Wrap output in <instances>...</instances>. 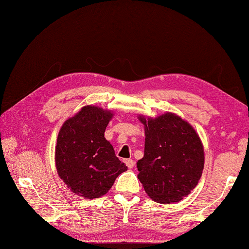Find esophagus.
<instances>
[{
	"instance_id": "34e87169",
	"label": "esophagus",
	"mask_w": 249,
	"mask_h": 249,
	"mask_svg": "<svg viewBox=\"0 0 249 249\" xmlns=\"http://www.w3.org/2000/svg\"><path fill=\"white\" fill-rule=\"evenodd\" d=\"M124 162H125L126 167H128L129 169H132L133 167H134V165H135V162H134V160H124Z\"/></svg>"
}]
</instances>
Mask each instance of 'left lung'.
Segmentation results:
<instances>
[{
	"label": "left lung",
	"mask_w": 249,
	"mask_h": 249,
	"mask_svg": "<svg viewBox=\"0 0 249 249\" xmlns=\"http://www.w3.org/2000/svg\"><path fill=\"white\" fill-rule=\"evenodd\" d=\"M144 128V155L137 161V178L150 198L160 204L178 203L196 187L205 153L195 128L178 115H138Z\"/></svg>",
	"instance_id": "8db88e82"
}]
</instances>
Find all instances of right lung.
Returning a JSON list of instances; mask_svg holds the SVG:
<instances>
[{
  "label": "right lung",
  "instance_id": "right-lung-1",
  "mask_svg": "<svg viewBox=\"0 0 249 249\" xmlns=\"http://www.w3.org/2000/svg\"><path fill=\"white\" fill-rule=\"evenodd\" d=\"M113 116L111 110L84 106L59 131L54 149L57 172L79 196L92 199L105 196L118 175L128 170L105 137Z\"/></svg>",
  "mask_w": 249,
  "mask_h": 249
}]
</instances>
